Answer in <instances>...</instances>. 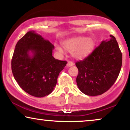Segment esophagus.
<instances>
[{
	"mask_svg": "<svg viewBox=\"0 0 130 130\" xmlns=\"http://www.w3.org/2000/svg\"><path fill=\"white\" fill-rule=\"evenodd\" d=\"M73 65H74L73 62H71V61H69V62H68V63H67V66L68 67H72Z\"/></svg>",
	"mask_w": 130,
	"mask_h": 130,
	"instance_id": "esophagus-1",
	"label": "esophagus"
}]
</instances>
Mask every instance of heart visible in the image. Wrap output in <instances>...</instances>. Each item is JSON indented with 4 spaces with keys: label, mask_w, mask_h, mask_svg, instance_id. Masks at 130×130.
Returning <instances> with one entry per match:
<instances>
[{
    "label": "heart",
    "mask_w": 130,
    "mask_h": 130,
    "mask_svg": "<svg viewBox=\"0 0 130 130\" xmlns=\"http://www.w3.org/2000/svg\"><path fill=\"white\" fill-rule=\"evenodd\" d=\"M63 47L72 53L73 56L77 59H83L93 51L95 46L93 39L86 37H77L64 41ZM56 50L59 53L62 54L63 51L60 46L56 45Z\"/></svg>",
    "instance_id": "1"
}]
</instances>
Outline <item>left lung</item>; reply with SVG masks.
I'll list each match as a JSON object with an SVG mask.
<instances>
[{
	"label": "left lung",
	"mask_w": 130,
	"mask_h": 130,
	"mask_svg": "<svg viewBox=\"0 0 130 130\" xmlns=\"http://www.w3.org/2000/svg\"><path fill=\"white\" fill-rule=\"evenodd\" d=\"M103 41L87 57L76 63L77 87L83 93L97 96L108 90L120 73L122 54L116 38Z\"/></svg>",
	"instance_id": "8db88e82"
}]
</instances>
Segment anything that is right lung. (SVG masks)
Instances as JSON below:
<instances>
[{"mask_svg": "<svg viewBox=\"0 0 130 130\" xmlns=\"http://www.w3.org/2000/svg\"><path fill=\"white\" fill-rule=\"evenodd\" d=\"M54 46L35 31H29L18 41L11 60L14 79L22 90L35 97L48 95L67 61L55 59Z\"/></svg>", "mask_w": 130, "mask_h": 130, "instance_id": "add662e5", "label": "right lung"}]
</instances>
